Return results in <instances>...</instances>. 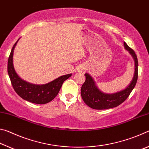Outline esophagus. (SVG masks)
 <instances>
[{"label":"esophagus","instance_id":"obj_1","mask_svg":"<svg viewBox=\"0 0 149 149\" xmlns=\"http://www.w3.org/2000/svg\"><path fill=\"white\" fill-rule=\"evenodd\" d=\"M85 70H86V69H85V66H83V65L79 68V71H80L81 72H85Z\"/></svg>","mask_w":149,"mask_h":149}]
</instances>
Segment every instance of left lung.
Wrapping results in <instances>:
<instances>
[{"label": "left lung", "instance_id": "1", "mask_svg": "<svg viewBox=\"0 0 149 149\" xmlns=\"http://www.w3.org/2000/svg\"><path fill=\"white\" fill-rule=\"evenodd\" d=\"M125 49L130 52L135 61V73L132 81L123 90L112 94L102 92L97 87L94 79L91 75L85 74V81L81 89V95L84 102L93 109L105 110L116 107L127 99L134 89L138 78V60L134 50L123 42Z\"/></svg>", "mask_w": 149, "mask_h": 149}]
</instances>
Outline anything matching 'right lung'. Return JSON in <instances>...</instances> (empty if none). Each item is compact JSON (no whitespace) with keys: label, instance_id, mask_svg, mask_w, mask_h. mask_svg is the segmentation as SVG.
Masks as SVG:
<instances>
[{"label":"right lung","instance_id":"right-lung-1","mask_svg":"<svg viewBox=\"0 0 149 149\" xmlns=\"http://www.w3.org/2000/svg\"><path fill=\"white\" fill-rule=\"evenodd\" d=\"M19 39L12 47L8 60V74L12 87L17 94L24 100L37 104H46L56 97L63 83L71 77L72 74L62 75L43 85L32 84L21 79L16 74L13 65L14 50Z\"/></svg>","mask_w":149,"mask_h":149}]
</instances>
